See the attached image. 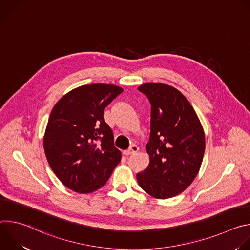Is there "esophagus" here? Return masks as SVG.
Returning a JSON list of instances; mask_svg holds the SVG:
<instances>
[{
  "label": "esophagus",
  "instance_id": "34e87169",
  "mask_svg": "<svg viewBox=\"0 0 250 250\" xmlns=\"http://www.w3.org/2000/svg\"><path fill=\"white\" fill-rule=\"evenodd\" d=\"M138 151V147L136 146H131L128 149H126V150H125L124 151V154L125 155H126V156H128V155H131V154H134V153H136Z\"/></svg>",
  "mask_w": 250,
  "mask_h": 250
}]
</instances>
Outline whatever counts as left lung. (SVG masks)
<instances>
[{"mask_svg": "<svg viewBox=\"0 0 250 250\" xmlns=\"http://www.w3.org/2000/svg\"><path fill=\"white\" fill-rule=\"evenodd\" d=\"M150 104V161L136 174L150 196L167 199L182 193L197 176L205 152V134L189 101L177 89L158 83L138 87Z\"/></svg>", "mask_w": 250, "mask_h": 250, "instance_id": "1", "label": "left lung"}]
</instances>
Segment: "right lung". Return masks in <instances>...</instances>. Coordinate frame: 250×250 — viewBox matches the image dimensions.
Masks as SVG:
<instances>
[{"label": "right lung", "instance_id": "add662e5", "mask_svg": "<svg viewBox=\"0 0 250 250\" xmlns=\"http://www.w3.org/2000/svg\"><path fill=\"white\" fill-rule=\"evenodd\" d=\"M123 91L110 84L84 85L54 105L43 146L52 171L67 188L81 194L94 192L120 163L122 153L114 146L104 111Z\"/></svg>", "mask_w": 250, "mask_h": 250}]
</instances>
